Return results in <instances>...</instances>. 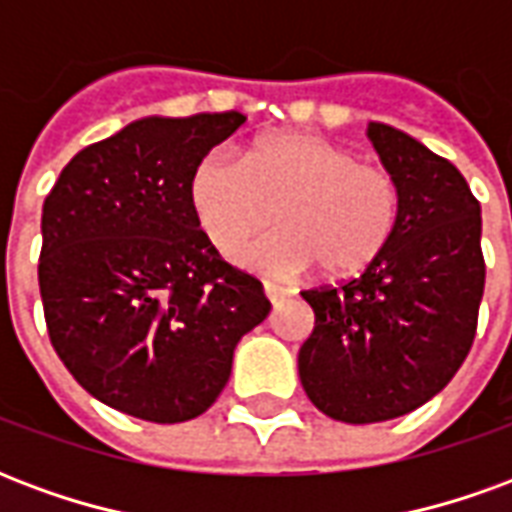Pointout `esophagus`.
Wrapping results in <instances>:
<instances>
[{"label": "esophagus", "instance_id": "1", "mask_svg": "<svg viewBox=\"0 0 512 512\" xmlns=\"http://www.w3.org/2000/svg\"><path fill=\"white\" fill-rule=\"evenodd\" d=\"M282 293H285V290L277 288V285H266V299L271 301V304H274V307H277L279 299H282Z\"/></svg>", "mask_w": 512, "mask_h": 512}]
</instances>
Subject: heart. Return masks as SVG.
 <instances>
[{"instance_id": "obj_1", "label": "heart", "mask_w": 512, "mask_h": 512, "mask_svg": "<svg viewBox=\"0 0 512 512\" xmlns=\"http://www.w3.org/2000/svg\"><path fill=\"white\" fill-rule=\"evenodd\" d=\"M194 219L222 255L241 257L268 227L282 233L252 249L246 266L296 279L312 263L345 279L384 255L403 224L406 194L392 169L312 134H274L244 161L202 158L189 180Z\"/></svg>"}]
</instances>
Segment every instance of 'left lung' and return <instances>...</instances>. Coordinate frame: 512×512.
I'll list each match as a JSON object with an SVG mask.
<instances>
[{"label": "left lung", "mask_w": 512, "mask_h": 512, "mask_svg": "<svg viewBox=\"0 0 512 512\" xmlns=\"http://www.w3.org/2000/svg\"><path fill=\"white\" fill-rule=\"evenodd\" d=\"M367 136L403 183V224L356 279L301 290L315 312L301 386L348 425L403 417L439 395L472 348L485 288L480 202L458 167L386 123Z\"/></svg>", "instance_id": "obj_1"}]
</instances>
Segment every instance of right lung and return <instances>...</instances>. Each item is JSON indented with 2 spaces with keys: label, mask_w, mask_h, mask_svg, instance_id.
Instances as JSON below:
<instances>
[{
  "label": "right lung",
  "mask_w": 512,
  "mask_h": 512,
  "mask_svg": "<svg viewBox=\"0 0 512 512\" xmlns=\"http://www.w3.org/2000/svg\"><path fill=\"white\" fill-rule=\"evenodd\" d=\"M241 112L142 117L68 161L43 202L40 299L54 351L106 406L172 425L230 381L235 345L266 321L260 279L224 263L189 180Z\"/></svg>",
  "instance_id": "1"
}]
</instances>
